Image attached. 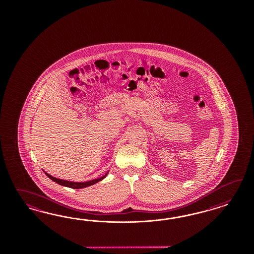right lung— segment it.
Here are the masks:
<instances>
[{
  "label": "right lung",
  "instance_id": "right-lung-1",
  "mask_svg": "<svg viewBox=\"0 0 254 254\" xmlns=\"http://www.w3.org/2000/svg\"><path fill=\"white\" fill-rule=\"evenodd\" d=\"M45 174H46L47 177L49 179H51L53 182H55L56 184L58 185H62V186H66V187H69V188H72V189H81V188H85V187H88V186H91V185H95L97 183H99L100 181H102L104 178L106 177L109 173V170H108L107 173L102 176V177L98 178V179H95L92 181H88V182H85V183H76V182H69V181H66V180H62V179H58V178L53 177L51 176L50 174H48L47 172H46L44 170Z\"/></svg>",
  "mask_w": 254,
  "mask_h": 254
}]
</instances>
